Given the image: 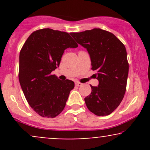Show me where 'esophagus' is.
Wrapping results in <instances>:
<instances>
[{
    "label": "esophagus",
    "mask_w": 150,
    "mask_h": 150,
    "mask_svg": "<svg viewBox=\"0 0 150 150\" xmlns=\"http://www.w3.org/2000/svg\"><path fill=\"white\" fill-rule=\"evenodd\" d=\"M75 85L77 86V87H80V86H82V84L81 83V82H75Z\"/></svg>",
    "instance_id": "esophagus-1"
}]
</instances>
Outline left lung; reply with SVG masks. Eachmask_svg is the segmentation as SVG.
I'll list each match as a JSON object with an SVG mask.
<instances>
[{"label":"left lung","mask_w":150,"mask_h":150,"mask_svg":"<svg viewBox=\"0 0 150 150\" xmlns=\"http://www.w3.org/2000/svg\"><path fill=\"white\" fill-rule=\"evenodd\" d=\"M87 49L92 69L97 72V87L85 98L87 107L99 116L111 114L119 106L126 89L129 65L125 46L114 34L101 29L70 33Z\"/></svg>","instance_id":"left-lung-1"}]
</instances>
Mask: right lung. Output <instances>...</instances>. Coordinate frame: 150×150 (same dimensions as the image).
<instances>
[{
    "instance_id": "obj_1",
    "label": "right lung",
    "mask_w": 150,
    "mask_h": 150,
    "mask_svg": "<svg viewBox=\"0 0 150 150\" xmlns=\"http://www.w3.org/2000/svg\"><path fill=\"white\" fill-rule=\"evenodd\" d=\"M77 46L68 33L49 28L34 32L22 46L19 80L27 102L39 116L54 118L65 108L75 83L51 73L59 67L65 50Z\"/></svg>"
}]
</instances>
